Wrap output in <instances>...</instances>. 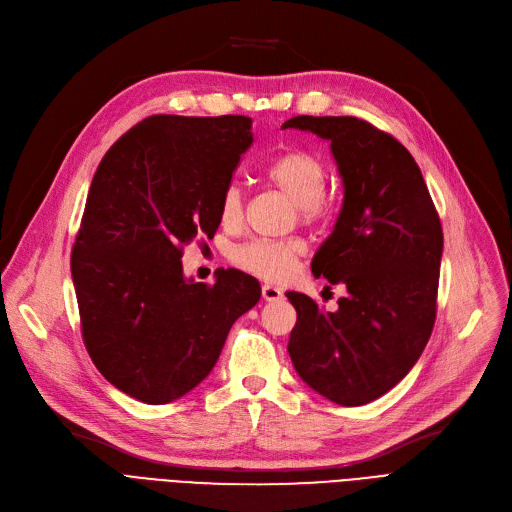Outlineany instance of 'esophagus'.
Listing matches in <instances>:
<instances>
[{"instance_id":"34e87169","label":"esophagus","mask_w":512,"mask_h":512,"mask_svg":"<svg viewBox=\"0 0 512 512\" xmlns=\"http://www.w3.org/2000/svg\"><path fill=\"white\" fill-rule=\"evenodd\" d=\"M261 292H263V299H265V301H270V303H274V301H280V299L284 297V294H282V290H280V288H276V286H270V284H263Z\"/></svg>"}]
</instances>
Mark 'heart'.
<instances>
[{"label": "heart", "mask_w": 512, "mask_h": 512, "mask_svg": "<svg viewBox=\"0 0 512 512\" xmlns=\"http://www.w3.org/2000/svg\"><path fill=\"white\" fill-rule=\"evenodd\" d=\"M265 176L299 207L305 220L317 218L319 201L328 186V170L317 155L288 151L267 166ZM220 220L224 226H236L242 220V193L236 184H230L222 195ZM303 251L305 245L297 238L251 240L232 251V261L261 280L282 282L294 272Z\"/></svg>", "instance_id": "1"}]
</instances>
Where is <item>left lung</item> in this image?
<instances>
[{
    "mask_svg": "<svg viewBox=\"0 0 512 512\" xmlns=\"http://www.w3.org/2000/svg\"><path fill=\"white\" fill-rule=\"evenodd\" d=\"M330 141L344 199L311 272L344 284L338 311L286 292L297 309L288 355L301 380L342 407H361L413 369L432 336L444 236L413 155L353 116L282 124Z\"/></svg>",
    "mask_w": 512,
    "mask_h": 512,
    "instance_id": "8db88e82",
    "label": "left lung"
}]
</instances>
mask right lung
I'll return each instance as SVG.
<instances>
[{"instance_id":"obj_1","label":"right lung","mask_w":512,"mask_h":512,"mask_svg":"<svg viewBox=\"0 0 512 512\" xmlns=\"http://www.w3.org/2000/svg\"><path fill=\"white\" fill-rule=\"evenodd\" d=\"M247 116H149L93 176L70 270L87 351L103 378L147 405L199 386L261 286L238 270L184 278L182 247L220 226V201L253 143Z\"/></svg>"}]
</instances>
